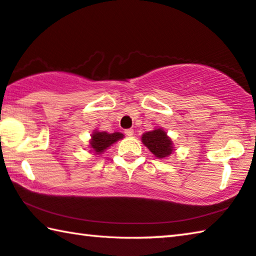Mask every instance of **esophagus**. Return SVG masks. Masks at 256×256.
Segmentation results:
<instances>
[{
  "label": "esophagus",
  "instance_id": "obj_1",
  "mask_svg": "<svg viewBox=\"0 0 256 256\" xmlns=\"http://www.w3.org/2000/svg\"><path fill=\"white\" fill-rule=\"evenodd\" d=\"M124 133H125V134H126L128 136H132L133 133H134V131H133V128H128V130H125Z\"/></svg>",
  "mask_w": 256,
  "mask_h": 256
}]
</instances>
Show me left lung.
<instances>
[{"mask_svg":"<svg viewBox=\"0 0 256 256\" xmlns=\"http://www.w3.org/2000/svg\"><path fill=\"white\" fill-rule=\"evenodd\" d=\"M142 142L158 158H164L171 155L173 152L172 141L162 128L146 132L142 136Z\"/></svg>","mask_w":256,"mask_h":256,"instance_id":"1","label":"left lung"}]
</instances>
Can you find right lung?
Returning <instances> with one entry per match:
<instances>
[{"label": "right lung", "mask_w": 256, "mask_h": 256, "mask_svg": "<svg viewBox=\"0 0 256 256\" xmlns=\"http://www.w3.org/2000/svg\"><path fill=\"white\" fill-rule=\"evenodd\" d=\"M124 136L120 132H115V133H109L107 132H94L92 134V139H91V148L94 150V152L100 154L102 152L104 149H107L109 146H112V144H115L116 141H118L122 139Z\"/></svg>", "instance_id": "obj_1"}]
</instances>
